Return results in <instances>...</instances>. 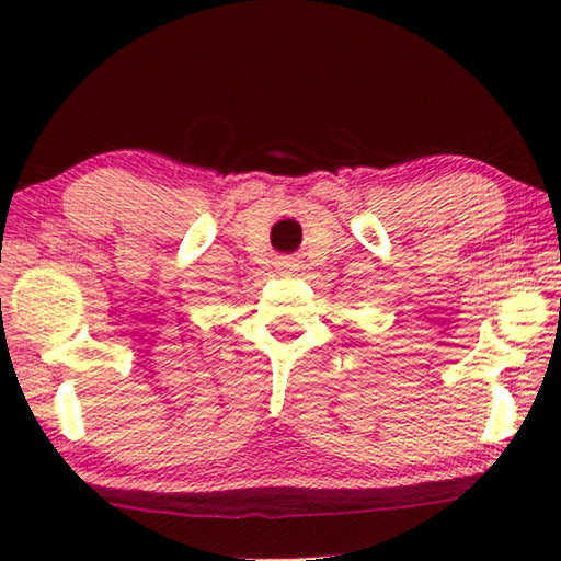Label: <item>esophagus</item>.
Instances as JSON below:
<instances>
[{
    "mask_svg": "<svg viewBox=\"0 0 561 561\" xmlns=\"http://www.w3.org/2000/svg\"><path fill=\"white\" fill-rule=\"evenodd\" d=\"M275 265H278L280 273H294V271H298V260H296V257H280Z\"/></svg>",
    "mask_w": 561,
    "mask_h": 561,
    "instance_id": "1",
    "label": "esophagus"
}]
</instances>
